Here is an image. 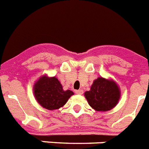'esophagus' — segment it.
<instances>
[{"mask_svg": "<svg viewBox=\"0 0 149 149\" xmlns=\"http://www.w3.org/2000/svg\"><path fill=\"white\" fill-rule=\"evenodd\" d=\"M83 93H84V91L82 89H78V90L75 91V93L77 95H82Z\"/></svg>", "mask_w": 149, "mask_h": 149, "instance_id": "34e87169", "label": "esophagus"}]
</instances>
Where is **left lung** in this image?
Wrapping results in <instances>:
<instances>
[{
	"label": "left lung",
	"mask_w": 149,
	"mask_h": 149,
	"mask_svg": "<svg viewBox=\"0 0 149 149\" xmlns=\"http://www.w3.org/2000/svg\"><path fill=\"white\" fill-rule=\"evenodd\" d=\"M84 96L89 106L95 111L106 112L119 103L121 90L113 79L99 77L93 81L90 90L85 92Z\"/></svg>",
	"instance_id": "obj_1"
}]
</instances>
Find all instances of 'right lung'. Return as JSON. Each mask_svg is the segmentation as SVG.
<instances>
[{
    "mask_svg": "<svg viewBox=\"0 0 149 149\" xmlns=\"http://www.w3.org/2000/svg\"><path fill=\"white\" fill-rule=\"evenodd\" d=\"M33 94L39 105L49 110L60 109L73 95L72 91L64 90L61 83L56 77L43 74L33 85Z\"/></svg>",
    "mask_w": 149,
    "mask_h": 149,
    "instance_id": "obj_1",
    "label": "right lung"
}]
</instances>
